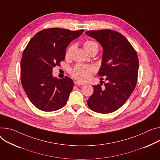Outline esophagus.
Here are the masks:
<instances>
[{
  "instance_id": "obj_1",
  "label": "esophagus",
  "mask_w": 160,
  "mask_h": 160,
  "mask_svg": "<svg viewBox=\"0 0 160 160\" xmlns=\"http://www.w3.org/2000/svg\"><path fill=\"white\" fill-rule=\"evenodd\" d=\"M74 84L77 85V86H83V85H84L83 83H82L78 81H74Z\"/></svg>"
}]
</instances>
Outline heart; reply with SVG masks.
I'll return each mask as SVG.
<instances>
[{
  "instance_id": "obj_1",
  "label": "heart",
  "mask_w": 160,
  "mask_h": 160,
  "mask_svg": "<svg viewBox=\"0 0 160 160\" xmlns=\"http://www.w3.org/2000/svg\"><path fill=\"white\" fill-rule=\"evenodd\" d=\"M84 49L87 52H90L92 51L98 50V44L96 41L92 40H88L84 42L83 44ZM74 49V46H71L68 48L66 52V58L69 59L71 57L72 51ZM95 71V68L92 66L85 65V64H77L74 66L71 71V75L80 82H85L89 80L92 72Z\"/></svg>"
}]
</instances>
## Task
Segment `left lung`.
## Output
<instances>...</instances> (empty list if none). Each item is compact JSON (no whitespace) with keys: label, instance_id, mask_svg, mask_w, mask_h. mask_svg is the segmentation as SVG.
I'll use <instances>...</instances> for the list:
<instances>
[{"label":"left lung","instance_id":"left-lung-1","mask_svg":"<svg viewBox=\"0 0 160 160\" xmlns=\"http://www.w3.org/2000/svg\"><path fill=\"white\" fill-rule=\"evenodd\" d=\"M86 34L102 46L98 74L105 77L107 81L103 88L102 83L92 86L94 92L88 100V107L98 113H111L122 107L136 87L139 68L137 53L127 38L116 31L92 30Z\"/></svg>","mask_w":160,"mask_h":160}]
</instances>
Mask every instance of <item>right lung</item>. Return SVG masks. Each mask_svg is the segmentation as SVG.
I'll return each instance as SVG.
<instances>
[{
	"mask_svg": "<svg viewBox=\"0 0 160 160\" xmlns=\"http://www.w3.org/2000/svg\"><path fill=\"white\" fill-rule=\"evenodd\" d=\"M83 31L48 28L38 32L29 42L20 61L21 83L28 98L38 109L55 111L67 103L73 81L68 77H54L52 68L60 66L68 46Z\"/></svg>",
	"mask_w": 160,
	"mask_h": 160,
	"instance_id": "obj_1",
	"label": "right lung"
}]
</instances>
